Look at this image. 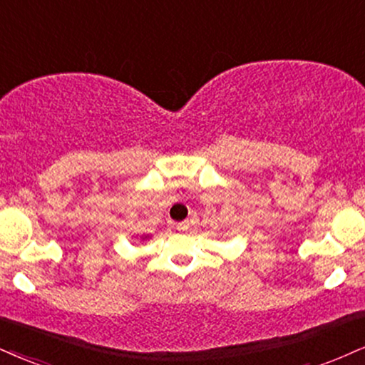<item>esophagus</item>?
Returning a JSON list of instances; mask_svg holds the SVG:
<instances>
[{
	"label": "esophagus",
	"instance_id": "34e87169",
	"mask_svg": "<svg viewBox=\"0 0 365 365\" xmlns=\"http://www.w3.org/2000/svg\"><path fill=\"white\" fill-rule=\"evenodd\" d=\"M190 225H188V221H182V222H177V230L178 231H187Z\"/></svg>",
	"mask_w": 365,
	"mask_h": 365
}]
</instances>
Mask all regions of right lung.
Instances as JSON below:
<instances>
[{"mask_svg":"<svg viewBox=\"0 0 365 365\" xmlns=\"http://www.w3.org/2000/svg\"><path fill=\"white\" fill-rule=\"evenodd\" d=\"M148 238H149V236H140V240H143V241L148 240Z\"/></svg>","mask_w":365,"mask_h":365,"instance_id":"add662e5","label":"right lung"}]
</instances>
